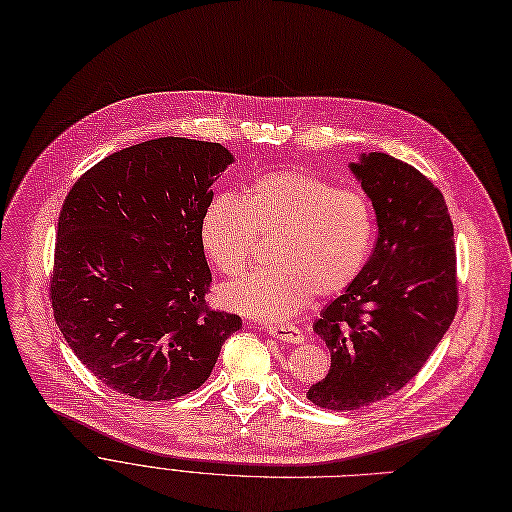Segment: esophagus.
I'll return each mask as SVG.
<instances>
[{
	"mask_svg": "<svg viewBox=\"0 0 512 512\" xmlns=\"http://www.w3.org/2000/svg\"><path fill=\"white\" fill-rule=\"evenodd\" d=\"M270 334L282 342H288V344H301L305 342V334L301 328L292 326V324H286V326H272L270 328Z\"/></svg>",
	"mask_w": 512,
	"mask_h": 512,
	"instance_id": "1",
	"label": "esophagus"
}]
</instances>
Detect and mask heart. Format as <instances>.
Returning <instances> with one entry per match:
<instances>
[{"instance_id":"heart-1","label":"heart","mask_w":512,"mask_h":512,"mask_svg":"<svg viewBox=\"0 0 512 512\" xmlns=\"http://www.w3.org/2000/svg\"><path fill=\"white\" fill-rule=\"evenodd\" d=\"M274 236L272 265L259 267L220 290L230 311L284 321L311 301L351 286L367 265L373 240V207L357 188L297 170L259 176L242 197L209 201L199 222L201 247L222 276H238L259 238Z\"/></svg>"}]
</instances>
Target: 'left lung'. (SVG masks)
Returning <instances> with one entry per match:
<instances>
[{
  "label": "left lung",
  "mask_w": 512,
  "mask_h": 512,
  "mask_svg": "<svg viewBox=\"0 0 512 512\" xmlns=\"http://www.w3.org/2000/svg\"><path fill=\"white\" fill-rule=\"evenodd\" d=\"M373 203L378 240L359 278L313 324L332 367L307 398L357 411L405 388L459 307L454 230L440 188L386 153L351 166Z\"/></svg>",
  "instance_id": "8db88e82"
}]
</instances>
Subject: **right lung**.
<instances>
[{
  "mask_svg": "<svg viewBox=\"0 0 512 512\" xmlns=\"http://www.w3.org/2000/svg\"><path fill=\"white\" fill-rule=\"evenodd\" d=\"M220 143L153 139L101 159L62 205L49 301L64 340L101 384L139 400L197 390L240 330L205 294L199 238Z\"/></svg>",
  "mask_w": 512,
  "mask_h": 512,
  "instance_id": "1",
  "label": "right lung"
}]
</instances>
